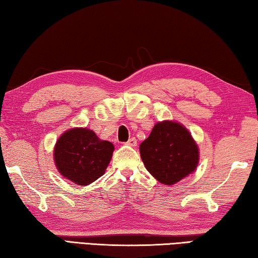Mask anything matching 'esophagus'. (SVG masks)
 I'll list each match as a JSON object with an SVG mask.
<instances>
[{
	"label": "esophagus",
	"instance_id": "obj_1",
	"mask_svg": "<svg viewBox=\"0 0 258 258\" xmlns=\"http://www.w3.org/2000/svg\"><path fill=\"white\" fill-rule=\"evenodd\" d=\"M126 145L130 146V147H137V139L135 138H131L127 142H126Z\"/></svg>",
	"mask_w": 258,
	"mask_h": 258
}]
</instances>
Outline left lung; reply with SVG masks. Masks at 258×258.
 <instances>
[{
    "instance_id": "left-lung-1",
    "label": "left lung",
    "mask_w": 258,
    "mask_h": 258,
    "mask_svg": "<svg viewBox=\"0 0 258 258\" xmlns=\"http://www.w3.org/2000/svg\"><path fill=\"white\" fill-rule=\"evenodd\" d=\"M139 149L147 171L165 185H173L189 176L199 163L197 143L178 121L156 123Z\"/></svg>"
}]
</instances>
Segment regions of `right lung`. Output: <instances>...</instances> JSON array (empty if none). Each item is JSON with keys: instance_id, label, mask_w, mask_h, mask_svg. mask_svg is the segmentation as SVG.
Here are the masks:
<instances>
[{"instance_id": "1", "label": "right lung", "mask_w": 258, "mask_h": 258, "mask_svg": "<svg viewBox=\"0 0 258 258\" xmlns=\"http://www.w3.org/2000/svg\"><path fill=\"white\" fill-rule=\"evenodd\" d=\"M115 150L111 142L92 130L74 127L60 135L53 149L58 172L77 185H89L102 176Z\"/></svg>"}]
</instances>
